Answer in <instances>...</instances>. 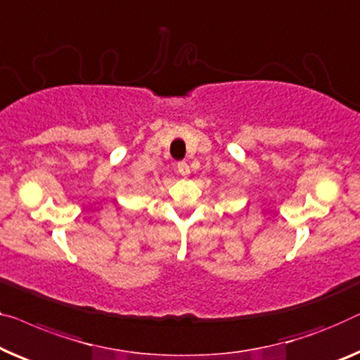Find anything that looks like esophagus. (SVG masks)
<instances>
[{
    "label": "esophagus",
    "mask_w": 360,
    "mask_h": 360,
    "mask_svg": "<svg viewBox=\"0 0 360 360\" xmlns=\"http://www.w3.org/2000/svg\"><path fill=\"white\" fill-rule=\"evenodd\" d=\"M176 170H179V174L181 176H188L190 175V165L186 162H179V165H176Z\"/></svg>",
    "instance_id": "34e87169"
}]
</instances>
